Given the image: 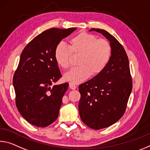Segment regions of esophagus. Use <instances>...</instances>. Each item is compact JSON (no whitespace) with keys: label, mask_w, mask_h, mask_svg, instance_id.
I'll return each instance as SVG.
<instances>
[{"label":"esophagus","mask_w":150,"mask_h":150,"mask_svg":"<svg viewBox=\"0 0 150 150\" xmlns=\"http://www.w3.org/2000/svg\"><path fill=\"white\" fill-rule=\"evenodd\" d=\"M69 87H70V89L74 90V89H76V87H76L75 85L72 83H69Z\"/></svg>","instance_id":"1"}]
</instances>
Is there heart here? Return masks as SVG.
<instances>
[{
  "label": "heart",
  "instance_id": "heart-1",
  "mask_svg": "<svg viewBox=\"0 0 150 150\" xmlns=\"http://www.w3.org/2000/svg\"><path fill=\"white\" fill-rule=\"evenodd\" d=\"M72 54L79 55L78 66L66 73L63 78L72 83H78L90 75L99 74L105 68L111 55V47L105 39H97L93 35L80 33L69 40V47L60 42L54 48V59L63 69L69 67Z\"/></svg>",
  "mask_w": 150,
  "mask_h": 150
}]
</instances>
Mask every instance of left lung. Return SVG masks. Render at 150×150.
<instances>
[{
  "label": "left lung",
  "mask_w": 150,
  "mask_h": 150,
  "mask_svg": "<svg viewBox=\"0 0 150 150\" xmlns=\"http://www.w3.org/2000/svg\"><path fill=\"white\" fill-rule=\"evenodd\" d=\"M101 33L110 42L111 55L100 73L79 86L80 117L93 129L108 127L124 114L132 90L129 60L124 48L110 33L99 28L89 31Z\"/></svg>",
  "instance_id": "obj_1"
}]
</instances>
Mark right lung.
I'll return each instance as SVG.
<instances>
[{
	"instance_id": "1",
	"label": "right lung",
	"mask_w": 150,
	"mask_h": 150,
	"mask_svg": "<svg viewBox=\"0 0 150 150\" xmlns=\"http://www.w3.org/2000/svg\"><path fill=\"white\" fill-rule=\"evenodd\" d=\"M76 28L45 30L23 49L13 76L16 105L21 115L35 126L45 127L58 117L69 83L51 85L61 77L54 57L56 45Z\"/></svg>"
}]
</instances>
